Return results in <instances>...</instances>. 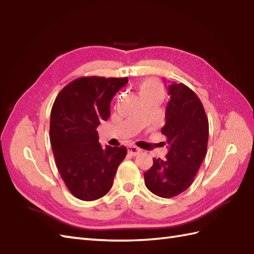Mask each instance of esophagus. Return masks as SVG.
I'll list each match as a JSON object with an SVG mask.
<instances>
[{"label": "esophagus", "instance_id": "1", "mask_svg": "<svg viewBox=\"0 0 254 254\" xmlns=\"http://www.w3.org/2000/svg\"><path fill=\"white\" fill-rule=\"evenodd\" d=\"M141 150H140L138 146H134V145H129L128 146V153L131 154V155H137L139 154Z\"/></svg>", "mask_w": 254, "mask_h": 254}]
</instances>
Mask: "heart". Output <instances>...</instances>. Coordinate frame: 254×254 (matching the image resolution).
Returning a JSON list of instances; mask_svg holds the SVG:
<instances>
[{
    "label": "heart",
    "instance_id": "obj_1",
    "mask_svg": "<svg viewBox=\"0 0 254 254\" xmlns=\"http://www.w3.org/2000/svg\"><path fill=\"white\" fill-rule=\"evenodd\" d=\"M139 92L142 99L155 94L163 95V87L157 80L152 79V78H148V79H144L140 82Z\"/></svg>",
    "mask_w": 254,
    "mask_h": 254
}]
</instances>
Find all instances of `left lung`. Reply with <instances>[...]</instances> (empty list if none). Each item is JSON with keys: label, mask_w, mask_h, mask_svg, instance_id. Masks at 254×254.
<instances>
[{"label": "left lung", "mask_w": 254, "mask_h": 254, "mask_svg": "<svg viewBox=\"0 0 254 254\" xmlns=\"http://www.w3.org/2000/svg\"><path fill=\"white\" fill-rule=\"evenodd\" d=\"M168 95L161 130L167 138L168 153L164 160L153 159L143 174L146 188L161 198H173L190 187L206 154L208 139L207 116L198 95L176 82L168 86Z\"/></svg>", "instance_id": "8db88e82"}]
</instances>
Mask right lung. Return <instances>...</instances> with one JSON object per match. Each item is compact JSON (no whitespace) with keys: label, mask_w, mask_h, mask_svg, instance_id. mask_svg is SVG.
Listing matches in <instances>:
<instances>
[{"label":"right lung","mask_w":254,"mask_h":254,"mask_svg":"<svg viewBox=\"0 0 254 254\" xmlns=\"http://www.w3.org/2000/svg\"><path fill=\"white\" fill-rule=\"evenodd\" d=\"M128 78L80 77L61 90L51 110L50 139L58 170L77 199L93 201L112 188L126 146L99 142L97 127L111 115V101Z\"/></svg>","instance_id":"add662e5"}]
</instances>
